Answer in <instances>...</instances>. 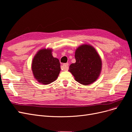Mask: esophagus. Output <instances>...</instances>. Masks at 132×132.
<instances>
[{
    "mask_svg": "<svg viewBox=\"0 0 132 132\" xmlns=\"http://www.w3.org/2000/svg\"><path fill=\"white\" fill-rule=\"evenodd\" d=\"M69 64L68 63H64L62 65V70L64 71H67L69 69Z\"/></svg>",
    "mask_w": 132,
    "mask_h": 132,
    "instance_id": "1",
    "label": "esophagus"
}]
</instances>
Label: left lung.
<instances>
[{"mask_svg": "<svg viewBox=\"0 0 132 132\" xmlns=\"http://www.w3.org/2000/svg\"><path fill=\"white\" fill-rule=\"evenodd\" d=\"M76 62L69 67V71L76 81L84 85L95 82L99 77L102 70V61L95 48L84 44L75 52Z\"/></svg>", "mask_w": 132, "mask_h": 132, "instance_id": "1", "label": "left lung"}]
</instances>
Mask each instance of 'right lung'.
I'll list each match as a JSON object with an SVG mask.
<instances>
[{
    "instance_id": "obj_1",
    "label": "right lung",
    "mask_w": 132,
    "mask_h": 132,
    "mask_svg": "<svg viewBox=\"0 0 132 132\" xmlns=\"http://www.w3.org/2000/svg\"><path fill=\"white\" fill-rule=\"evenodd\" d=\"M52 49L39 50L32 61L34 77L43 85H48L56 80L61 71L59 59L52 55Z\"/></svg>"
}]
</instances>
